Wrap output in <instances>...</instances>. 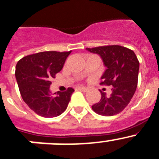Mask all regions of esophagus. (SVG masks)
I'll list each match as a JSON object with an SVG mask.
<instances>
[{"instance_id":"esophagus-1","label":"esophagus","mask_w":159,"mask_h":159,"mask_svg":"<svg viewBox=\"0 0 159 159\" xmlns=\"http://www.w3.org/2000/svg\"><path fill=\"white\" fill-rule=\"evenodd\" d=\"M77 90H80V91H82V92H86L87 91V88L86 87H82V86H80V87H77Z\"/></svg>"}]
</instances>
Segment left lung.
Returning a JSON list of instances; mask_svg holds the SVG:
<instances>
[{"instance_id":"left-lung-1","label":"left lung","mask_w":159,"mask_h":159,"mask_svg":"<svg viewBox=\"0 0 159 159\" xmlns=\"http://www.w3.org/2000/svg\"><path fill=\"white\" fill-rule=\"evenodd\" d=\"M98 54L107 68L101 77V85L112 86L111 94L101 92V99L92 106L97 114L111 116L120 113L128 106L135 93L138 81L139 61L133 51L119 46L97 47L86 48Z\"/></svg>"}]
</instances>
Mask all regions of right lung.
I'll use <instances>...</instances> for the list:
<instances>
[{
	"instance_id": "1",
	"label": "right lung",
	"mask_w": 159,
	"mask_h": 159,
	"mask_svg": "<svg viewBox=\"0 0 159 159\" xmlns=\"http://www.w3.org/2000/svg\"><path fill=\"white\" fill-rule=\"evenodd\" d=\"M69 52H42L23 57L17 63L15 77L23 101L43 117H56L67 108L74 90L52 94L51 79L61 71ZM55 94V96L53 94Z\"/></svg>"
}]
</instances>
